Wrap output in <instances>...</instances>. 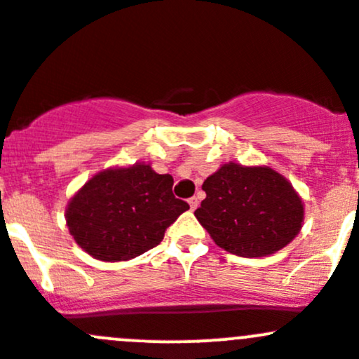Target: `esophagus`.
<instances>
[{
  "label": "esophagus",
  "instance_id": "34e87169",
  "mask_svg": "<svg viewBox=\"0 0 359 359\" xmlns=\"http://www.w3.org/2000/svg\"><path fill=\"white\" fill-rule=\"evenodd\" d=\"M198 205H200V200H198L196 196L189 198V206H191V210H196Z\"/></svg>",
  "mask_w": 359,
  "mask_h": 359
}]
</instances>
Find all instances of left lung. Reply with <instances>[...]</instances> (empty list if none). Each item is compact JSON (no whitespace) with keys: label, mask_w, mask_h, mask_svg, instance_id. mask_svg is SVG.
<instances>
[{"label":"left lung","mask_w":359,"mask_h":359,"mask_svg":"<svg viewBox=\"0 0 359 359\" xmlns=\"http://www.w3.org/2000/svg\"><path fill=\"white\" fill-rule=\"evenodd\" d=\"M206 198L194 215L220 248L266 257L299 234L304 205L292 184L269 166L227 163L203 182Z\"/></svg>","instance_id":"left-lung-1"}]
</instances>
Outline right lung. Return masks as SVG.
Wrapping results in <instances>:
<instances>
[{"mask_svg":"<svg viewBox=\"0 0 359 359\" xmlns=\"http://www.w3.org/2000/svg\"><path fill=\"white\" fill-rule=\"evenodd\" d=\"M173 179L149 165L97 173L67 206L76 243L106 262L128 260L161 243L166 227L189 208L172 193Z\"/></svg>","mask_w":359,"mask_h":359,"instance_id":"right-lung-1","label":"right lung"}]
</instances>
